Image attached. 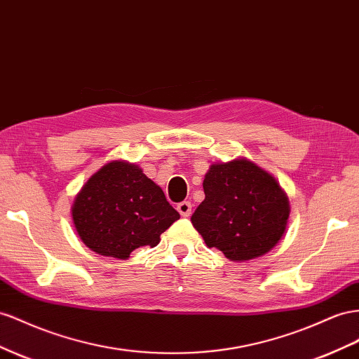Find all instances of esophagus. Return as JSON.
Returning a JSON list of instances; mask_svg holds the SVG:
<instances>
[{"mask_svg": "<svg viewBox=\"0 0 359 359\" xmlns=\"http://www.w3.org/2000/svg\"><path fill=\"white\" fill-rule=\"evenodd\" d=\"M191 202H189V201H184V202H180L178 205H177V210L180 211V215L182 216V217H189L190 215H191Z\"/></svg>", "mask_w": 359, "mask_h": 359, "instance_id": "1", "label": "esophagus"}]
</instances>
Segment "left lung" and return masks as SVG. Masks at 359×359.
<instances>
[{
	"label": "left lung",
	"instance_id": "left-lung-1",
	"mask_svg": "<svg viewBox=\"0 0 359 359\" xmlns=\"http://www.w3.org/2000/svg\"><path fill=\"white\" fill-rule=\"evenodd\" d=\"M203 199L191 224L208 248L231 261L254 259L283 238L288 198L278 181L246 158L211 164L203 178Z\"/></svg>",
	"mask_w": 359,
	"mask_h": 359
}]
</instances>
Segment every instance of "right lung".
I'll use <instances>...</instances> for the list:
<instances>
[{
  "label": "right lung",
  "instance_id": "add662e5",
  "mask_svg": "<svg viewBox=\"0 0 359 359\" xmlns=\"http://www.w3.org/2000/svg\"><path fill=\"white\" fill-rule=\"evenodd\" d=\"M180 219L156 182L135 164L110 161L87 180L72 205L83 243L104 257L127 259L140 246H157Z\"/></svg>",
  "mask_w": 359,
  "mask_h": 359
}]
</instances>
